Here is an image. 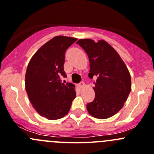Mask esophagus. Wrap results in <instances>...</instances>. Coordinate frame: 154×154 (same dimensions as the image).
<instances>
[{
    "mask_svg": "<svg viewBox=\"0 0 154 154\" xmlns=\"http://www.w3.org/2000/svg\"><path fill=\"white\" fill-rule=\"evenodd\" d=\"M84 87H85V84H84V82H81V83L79 84V87H80V89H83Z\"/></svg>",
    "mask_w": 154,
    "mask_h": 154,
    "instance_id": "esophagus-1",
    "label": "esophagus"
}]
</instances>
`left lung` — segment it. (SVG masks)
<instances>
[{
  "instance_id": "1",
  "label": "left lung",
  "mask_w": 154,
  "mask_h": 154,
  "mask_svg": "<svg viewBox=\"0 0 154 154\" xmlns=\"http://www.w3.org/2000/svg\"><path fill=\"white\" fill-rule=\"evenodd\" d=\"M85 50L90 61L89 77L97 76L94 100L87 105L89 114L99 119L116 115L124 106L131 90L127 66L119 53L105 40L90 38L77 42Z\"/></svg>"
}]
</instances>
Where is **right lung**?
I'll return each instance as SVG.
<instances>
[{"instance_id": "add662e5", "label": "right lung", "mask_w": 154, "mask_h": 154, "mask_svg": "<svg viewBox=\"0 0 154 154\" xmlns=\"http://www.w3.org/2000/svg\"><path fill=\"white\" fill-rule=\"evenodd\" d=\"M77 39L54 37L37 50L27 66L25 87L29 100L35 111L48 120L66 116L76 97L75 85L61 84V77H67L64 53Z\"/></svg>"}]
</instances>
